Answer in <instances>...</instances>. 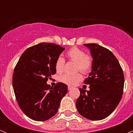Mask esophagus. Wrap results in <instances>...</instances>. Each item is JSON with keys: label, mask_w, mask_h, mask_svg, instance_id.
Returning a JSON list of instances; mask_svg holds the SVG:
<instances>
[{"label": "esophagus", "mask_w": 133, "mask_h": 133, "mask_svg": "<svg viewBox=\"0 0 133 133\" xmlns=\"http://www.w3.org/2000/svg\"><path fill=\"white\" fill-rule=\"evenodd\" d=\"M73 87H71V86H70V85H69V86H68V90L69 91H70V90H71L72 89H73Z\"/></svg>", "instance_id": "obj_1"}]
</instances>
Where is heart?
Here are the masks:
<instances>
[{"label":"heart","instance_id":"heart-1","mask_svg":"<svg viewBox=\"0 0 133 133\" xmlns=\"http://www.w3.org/2000/svg\"><path fill=\"white\" fill-rule=\"evenodd\" d=\"M66 57L71 61L76 63V71H80L82 73L86 74L90 72L92 69V58L89 54H85L84 50L76 47L72 48L67 52ZM65 60L62 57H58L56 60L55 69L57 73H62L64 69ZM60 80L64 84L69 85H75L82 80L80 74L75 75H64Z\"/></svg>","mask_w":133,"mask_h":133}]
</instances>
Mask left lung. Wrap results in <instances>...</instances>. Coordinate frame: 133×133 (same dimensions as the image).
Returning <instances> with one entry per match:
<instances>
[{
	"instance_id": "left-lung-1",
	"label": "left lung",
	"mask_w": 133,
	"mask_h": 133,
	"mask_svg": "<svg viewBox=\"0 0 133 133\" xmlns=\"http://www.w3.org/2000/svg\"><path fill=\"white\" fill-rule=\"evenodd\" d=\"M92 58L91 72L84 80L89 91L80 88L76 107L80 115L91 120L108 117L122 97L124 75L113 53L96 44H85Z\"/></svg>"
}]
</instances>
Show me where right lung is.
<instances>
[{
  "instance_id": "1",
  "label": "right lung",
  "mask_w": 133,
  "mask_h": 133,
  "mask_svg": "<svg viewBox=\"0 0 133 133\" xmlns=\"http://www.w3.org/2000/svg\"><path fill=\"white\" fill-rule=\"evenodd\" d=\"M65 48L53 43L42 42L28 48L14 69L13 88L20 108L36 121H45L58 111L68 86L58 82L47 84L56 73L55 63Z\"/></svg>"
}]
</instances>
